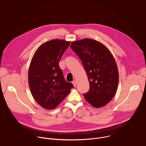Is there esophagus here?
<instances>
[{
  "label": "esophagus",
  "instance_id": "obj_1",
  "mask_svg": "<svg viewBox=\"0 0 146 146\" xmlns=\"http://www.w3.org/2000/svg\"><path fill=\"white\" fill-rule=\"evenodd\" d=\"M72 84H73V86H74V87H76V85H77V81H76V80L73 81H72Z\"/></svg>",
  "mask_w": 146,
  "mask_h": 146
}]
</instances>
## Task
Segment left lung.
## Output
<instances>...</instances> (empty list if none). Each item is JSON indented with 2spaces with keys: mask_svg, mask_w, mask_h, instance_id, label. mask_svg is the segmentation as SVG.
<instances>
[{
  "mask_svg": "<svg viewBox=\"0 0 146 146\" xmlns=\"http://www.w3.org/2000/svg\"><path fill=\"white\" fill-rule=\"evenodd\" d=\"M70 48L81 60L90 82L88 92L82 95L95 108L106 105L114 96L119 80L113 55L105 45L90 38L73 41Z\"/></svg>",
  "mask_w": 146,
  "mask_h": 146,
  "instance_id": "obj_1",
  "label": "left lung"
}]
</instances>
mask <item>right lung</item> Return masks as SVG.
Instances as JSON below:
<instances>
[{
	"mask_svg": "<svg viewBox=\"0 0 146 146\" xmlns=\"http://www.w3.org/2000/svg\"><path fill=\"white\" fill-rule=\"evenodd\" d=\"M70 41L54 39L41 44L35 52L28 71L31 94L41 107L52 110L57 107L73 88L66 81L59 62Z\"/></svg>",
	"mask_w": 146,
	"mask_h": 146,
	"instance_id": "right-lung-1",
	"label": "right lung"
}]
</instances>
